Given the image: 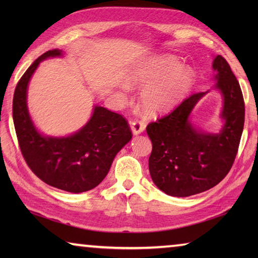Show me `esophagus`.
Returning <instances> with one entry per match:
<instances>
[{"label": "esophagus", "instance_id": "1", "mask_svg": "<svg viewBox=\"0 0 258 258\" xmlns=\"http://www.w3.org/2000/svg\"><path fill=\"white\" fill-rule=\"evenodd\" d=\"M146 128V123L142 120H133L131 123V130H132V133L134 135L141 134Z\"/></svg>", "mask_w": 258, "mask_h": 258}]
</instances>
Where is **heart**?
<instances>
[{
    "instance_id": "obj_1",
    "label": "heart",
    "mask_w": 258,
    "mask_h": 258,
    "mask_svg": "<svg viewBox=\"0 0 258 258\" xmlns=\"http://www.w3.org/2000/svg\"><path fill=\"white\" fill-rule=\"evenodd\" d=\"M195 82L194 69L173 55L147 60L130 71L126 77L130 86H146L140 94V103L149 115L175 107L189 94ZM121 89L127 90V85L123 84Z\"/></svg>"
}]
</instances>
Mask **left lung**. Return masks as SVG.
<instances>
[{
  "mask_svg": "<svg viewBox=\"0 0 258 258\" xmlns=\"http://www.w3.org/2000/svg\"><path fill=\"white\" fill-rule=\"evenodd\" d=\"M212 90L222 97L218 132L196 126L191 113L206 92L192 94L156 123L147 126L152 143L149 172L159 190L172 197H189L212 189L232 167L244 123V103L239 82L221 55L213 60Z\"/></svg>",
  "mask_w": 258,
  "mask_h": 258,
  "instance_id": "obj_1",
  "label": "left lung"
}]
</instances>
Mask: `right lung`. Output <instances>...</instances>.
<instances>
[{
  "label": "right lung",
  "mask_w": 258,
  "mask_h": 258,
  "mask_svg": "<svg viewBox=\"0 0 258 258\" xmlns=\"http://www.w3.org/2000/svg\"><path fill=\"white\" fill-rule=\"evenodd\" d=\"M60 56L61 50L47 51L26 71L16 87L12 113L20 150L35 175L51 186L80 194L103 181L132 133L123 116L99 104L86 124L72 134L53 137L38 131L27 106L29 82L42 61Z\"/></svg>",
  "instance_id": "1"
}]
</instances>
